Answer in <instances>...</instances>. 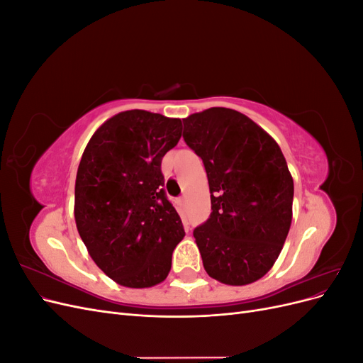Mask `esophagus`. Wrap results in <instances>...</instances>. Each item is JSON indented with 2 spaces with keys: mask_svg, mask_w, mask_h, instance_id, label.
Listing matches in <instances>:
<instances>
[{
  "mask_svg": "<svg viewBox=\"0 0 363 363\" xmlns=\"http://www.w3.org/2000/svg\"><path fill=\"white\" fill-rule=\"evenodd\" d=\"M180 204H186V196H182V199H180Z\"/></svg>",
  "mask_w": 363,
  "mask_h": 363,
  "instance_id": "obj_1",
  "label": "esophagus"
}]
</instances>
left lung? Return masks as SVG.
I'll list each match as a JSON object with an SVG mask.
<instances>
[{
    "instance_id": "8db88e82",
    "label": "left lung",
    "mask_w": 363,
    "mask_h": 363,
    "mask_svg": "<svg viewBox=\"0 0 363 363\" xmlns=\"http://www.w3.org/2000/svg\"><path fill=\"white\" fill-rule=\"evenodd\" d=\"M183 139L201 157L212 213L194 230L206 272L232 286L262 279L292 223L294 180L279 144L233 108L183 119Z\"/></svg>"
}]
</instances>
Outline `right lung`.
<instances>
[{"label": "right lung", "instance_id": "add662e5", "mask_svg": "<svg viewBox=\"0 0 363 363\" xmlns=\"http://www.w3.org/2000/svg\"><path fill=\"white\" fill-rule=\"evenodd\" d=\"M182 138V119L121 112L87 142L75 179L74 216L87 252L121 286L151 288L168 277L184 236L163 191L162 159Z\"/></svg>", "mask_w": 363, "mask_h": 363}]
</instances>
